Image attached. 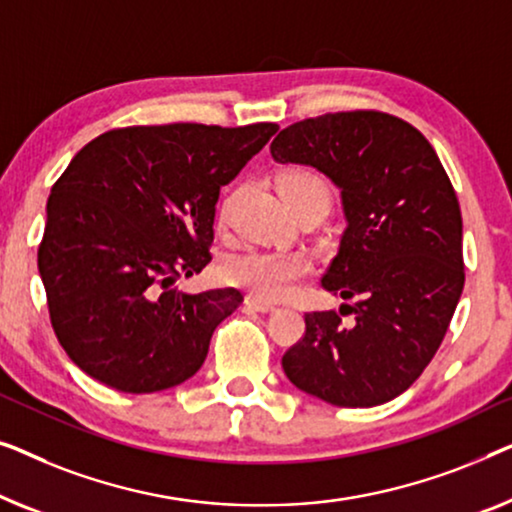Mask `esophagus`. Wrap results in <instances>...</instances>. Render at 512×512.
Returning <instances> with one entry per match:
<instances>
[{"mask_svg": "<svg viewBox=\"0 0 512 512\" xmlns=\"http://www.w3.org/2000/svg\"><path fill=\"white\" fill-rule=\"evenodd\" d=\"M246 306H250V308H255V311H259V313H269V311H273V308H276V304H273V301H264V299H257V297H246Z\"/></svg>", "mask_w": 512, "mask_h": 512, "instance_id": "esophagus-1", "label": "esophagus"}]
</instances>
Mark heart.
<instances>
[{"label":"heart","mask_w":512,"mask_h":512,"mask_svg":"<svg viewBox=\"0 0 512 512\" xmlns=\"http://www.w3.org/2000/svg\"><path fill=\"white\" fill-rule=\"evenodd\" d=\"M278 192L287 206L299 204L304 199H325L329 204V185L318 171L313 169H287L278 176ZM229 218V201L220 204L218 222L225 225ZM311 271L308 259L299 253H283V250H259L250 248L225 259L222 278L229 285L246 290L250 297L276 301L294 290Z\"/></svg>","instance_id":"heart-1"}]
</instances>
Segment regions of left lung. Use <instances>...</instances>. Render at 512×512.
I'll return each instance as SVG.
<instances>
[{
	"label": "left lung",
	"instance_id": "1",
	"mask_svg": "<svg viewBox=\"0 0 512 512\" xmlns=\"http://www.w3.org/2000/svg\"><path fill=\"white\" fill-rule=\"evenodd\" d=\"M271 155L327 174L348 220L322 278L348 304L304 315V336L283 355L285 376L334 406L392 401L434 359L462 297L455 187L422 132L383 111L294 122L273 139Z\"/></svg>",
	"mask_w": 512,
	"mask_h": 512
}]
</instances>
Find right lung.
I'll list each match as a JSON object with an SVG mask.
<instances>
[{
  "instance_id": "right-lung-1",
  "label": "right lung",
  "mask_w": 512,
  "mask_h": 512,
  "mask_svg": "<svg viewBox=\"0 0 512 512\" xmlns=\"http://www.w3.org/2000/svg\"><path fill=\"white\" fill-rule=\"evenodd\" d=\"M276 132L174 122L111 129L78 150L50 192L39 246L50 325L78 369L127 394L201 369L243 294H185L176 280L211 262L220 187Z\"/></svg>"
}]
</instances>
